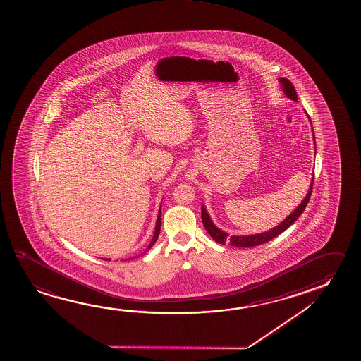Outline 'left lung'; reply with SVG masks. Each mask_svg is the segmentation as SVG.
Wrapping results in <instances>:
<instances>
[{"mask_svg":"<svg viewBox=\"0 0 361 361\" xmlns=\"http://www.w3.org/2000/svg\"><path fill=\"white\" fill-rule=\"evenodd\" d=\"M279 83L282 85V90L284 94L287 95L292 101L297 102V92H295L293 84L290 83L288 79L286 78H279ZM310 118V117H308ZM313 141H314V135H313ZM313 178L311 181V186L308 190L307 195L302 200L301 204L295 207V212L290 213L287 218L284 219L281 224L274 226L271 231H264V233H259V234H252V235H233V237H228V233L224 231L219 229L216 225L214 224L213 220L209 216L207 209L202 205L201 207V219H202V224L205 226L209 235L213 238L215 242L219 244H225V243L231 242V245L233 247H240V248H250V247H255V245H260L263 243L269 242L272 240L273 238L278 237L281 233H283L286 229H288L290 225L295 223L298 216L303 213V210L307 207L308 201L311 197V192H312Z\"/></svg>","mask_w":361,"mask_h":361,"instance_id":"8db88e82","label":"left lung"}]
</instances>
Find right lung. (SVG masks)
<instances>
[{"mask_svg":"<svg viewBox=\"0 0 361 361\" xmlns=\"http://www.w3.org/2000/svg\"><path fill=\"white\" fill-rule=\"evenodd\" d=\"M161 231V207L160 210H159V215H157V221H156V228H154V238H152V240L151 243L148 244L147 249L143 252L142 255H146L149 249L152 248V245H154L156 240H157V238H159V234H160Z\"/></svg>","mask_w":361,"mask_h":361,"instance_id":"right-lung-1","label":"right lung"}]
</instances>
